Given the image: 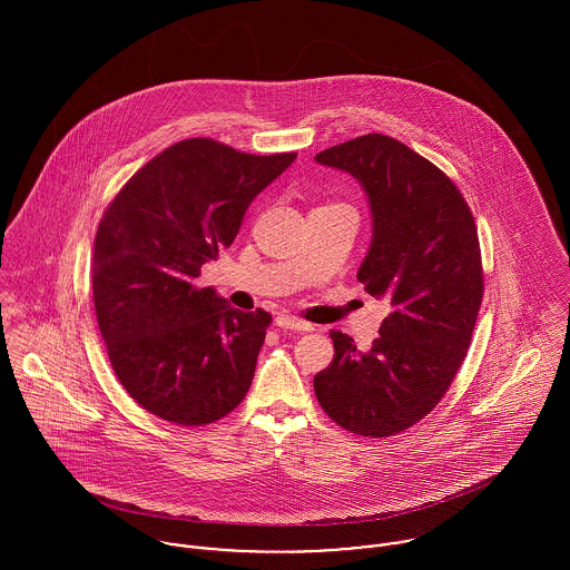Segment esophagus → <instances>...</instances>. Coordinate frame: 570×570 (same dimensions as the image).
Here are the masks:
<instances>
[{
  "label": "esophagus",
  "mask_w": 570,
  "mask_h": 570,
  "mask_svg": "<svg viewBox=\"0 0 570 570\" xmlns=\"http://www.w3.org/2000/svg\"><path fill=\"white\" fill-rule=\"evenodd\" d=\"M276 326L281 328H289V331H314V325L301 321V318H294V316H276Z\"/></svg>",
  "instance_id": "34e87169"
}]
</instances>
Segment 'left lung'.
I'll return each mask as SVG.
<instances>
[{
    "label": "left lung",
    "instance_id": "8db88e82",
    "mask_svg": "<svg viewBox=\"0 0 570 570\" xmlns=\"http://www.w3.org/2000/svg\"><path fill=\"white\" fill-rule=\"evenodd\" d=\"M316 163L353 175L368 197L373 237L357 281L391 314L368 351L331 331L335 355L314 391L344 430L391 436L441 402L465 360L483 301L479 233L454 181L391 136H360Z\"/></svg>",
    "mask_w": 570,
    "mask_h": 570
}]
</instances>
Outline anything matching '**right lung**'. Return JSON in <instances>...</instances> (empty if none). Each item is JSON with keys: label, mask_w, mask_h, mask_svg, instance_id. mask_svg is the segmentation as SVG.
<instances>
[{"label": "right lung", "mask_w": 570, "mask_h": 570, "mask_svg": "<svg viewBox=\"0 0 570 570\" xmlns=\"http://www.w3.org/2000/svg\"><path fill=\"white\" fill-rule=\"evenodd\" d=\"M294 160L181 140L145 164L105 210L91 261L98 328L125 391L164 421L204 425L244 402L272 316L239 312L195 278L233 245L252 199Z\"/></svg>", "instance_id": "add662e5"}]
</instances>
